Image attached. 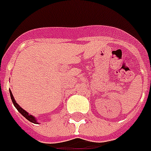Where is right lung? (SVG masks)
Segmentation results:
<instances>
[{"instance_id":"obj_1","label":"right lung","mask_w":151,"mask_h":151,"mask_svg":"<svg viewBox=\"0 0 151 151\" xmlns=\"http://www.w3.org/2000/svg\"><path fill=\"white\" fill-rule=\"evenodd\" d=\"M9 93H10V97H11V100H12L13 103H14V106L16 107V109L19 111V112L20 113V114H22L25 118L27 119V120H29L30 122H32V123H34V124H36V119H35V117H33L32 115H30L26 111H24L22 108H21L20 106H19V105H18V103L16 102L15 100H14V97H13V94L12 93H11V91L9 90Z\"/></svg>"}]
</instances>
